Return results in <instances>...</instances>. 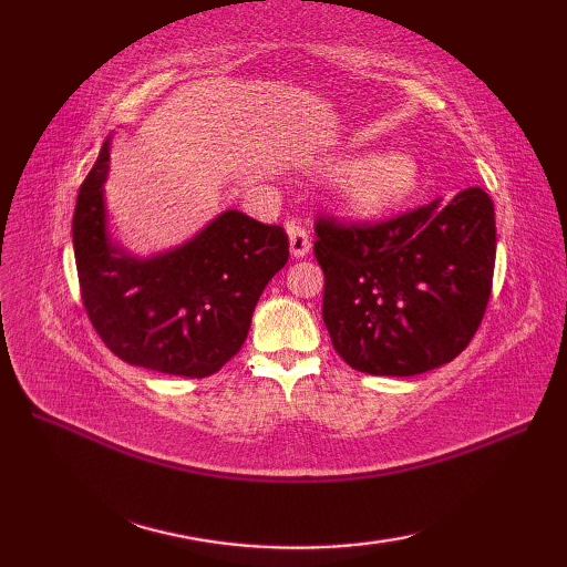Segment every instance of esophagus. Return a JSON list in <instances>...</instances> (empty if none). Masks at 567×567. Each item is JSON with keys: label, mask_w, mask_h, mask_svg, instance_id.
Segmentation results:
<instances>
[{"label": "esophagus", "mask_w": 567, "mask_h": 567, "mask_svg": "<svg viewBox=\"0 0 567 567\" xmlns=\"http://www.w3.org/2000/svg\"><path fill=\"white\" fill-rule=\"evenodd\" d=\"M287 234H290V250L295 258H305L307 252L311 250V236L305 226L299 224H290L287 226Z\"/></svg>", "instance_id": "esophagus-1"}]
</instances>
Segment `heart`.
<instances>
[{
  "label": "heart",
  "mask_w": 567,
  "mask_h": 567,
  "mask_svg": "<svg viewBox=\"0 0 567 567\" xmlns=\"http://www.w3.org/2000/svg\"><path fill=\"white\" fill-rule=\"evenodd\" d=\"M419 175V163L412 153H372L343 167L336 177V195L355 216H380L414 195Z\"/></svg>",
  "instance_id": "1"
}]
</instances>
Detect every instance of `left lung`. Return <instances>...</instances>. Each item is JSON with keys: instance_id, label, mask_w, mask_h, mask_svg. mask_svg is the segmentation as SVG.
<instances>
[{"instance_id": "obj_1", "label": "left lung", "mask_w": 567, "mask_h": 567, "mask_svg": "<svg viewBox=\"0 0 567 567\" xmlns=\"http://www.w3.org/2000/svg\"><path fill=\"white\" fill-rule=\"evenodd\" d=\"M323 323L348 365L409 378L451 363L473 341L492 295L497 228L470 187L380 224L319 216Z\"/></svg>"}]
</instances>
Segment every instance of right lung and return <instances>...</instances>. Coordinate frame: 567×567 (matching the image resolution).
Masks as SVG:
<instances>
[{
	"label": "right lung",
	"mask_w": 567,
	"mask_h": 567,
	"mask_svg": "<svg viewBox=\"0 0 567 567\" xmlns=\"http://www.w3.org/2000/svg\"><path fill=\"white\" fill-rule=\"evenodd\" d=\"M106 173L110 141L72 216L80 295L94 331L128 365L214 375L240 351L265 285L290 258L285 228L228 209L185 246L128 256L106 234Z\"/></svg>",
	"instance_id": "right-lung-1"
}]
</instances>
